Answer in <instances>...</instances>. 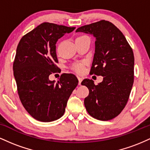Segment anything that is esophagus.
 I'll return each mask as SVG.
<instances>
[{
	"label": "esophagus",
	"mask_w": 150,
	"mask_h": 150,
	"mask_svg": "<svg viewBox=\"0 0 150 150\" xmlns=\"http://www.w3.org/2000/svg\"><path fill=\"white\" fill-rule=\"evenodd\" d=\"M77 78H78V80H79V85H81V82H82V78L81 77H77Z\"/></svg>",
	"instance_id": "obj_1"
}]
</instances>
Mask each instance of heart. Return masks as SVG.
Returning <instances> with one entry per match:
<instances>
[{
  "label": "heart",
  "instance_id": "b5f03b06",
  "mask_svg": "<svg viewBox=\"0 0 150 150\" xmlns=\"http://www.w3.org/2000/svg\"><path fill=\"white\" fill-rule=\"evenodd\" d=\"M74 70H76L78 73H81L83 70V64L82 63H78V64H75L73 67Z\"/></svg>",
  "mask_w": 150,
  "mask_h": 150
}]
</instances>
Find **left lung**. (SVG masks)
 <instances>
[{
  "label": "left lung",
  "mask_w": 150,
  "mask_h": 150,
  "mask_svg": "<svg viewBox=\"0 0 150 150\" xmlns=\"http://www.w3.org/2000/svg\"><path fill=\"white\" fill-rule=\"evenodd\" d=\"M76 32L95 38V50L90 73L103 81L82 82L89 89L84 104L89 114L100 120L113 119L124 108L134 82V55L123 33L111 22L101 21L82 26Z\"/></svg>",
  "instance_id": "left-lung-1"
}]
</instances>
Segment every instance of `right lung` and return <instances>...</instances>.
I'll use <instances>...</instances> for the list:
<instances>
[{"mask_svg": "<svg viewBox=\"0 0 150 150\" xmlns=\"http://www.w3.org/2000/svg\"><path fill=\"white\" fill-rule=\"evenodd\" d=\"M75 29L44 22L22 37L17 47L13 72L19 97L27 112L39 121L61 118L78 84L73 74H63L57 82L49 78L58 70L56 42Z\"/></svg>", "mask_w": 150, "mask_h": 150, "instance_id": "obj_1", "label": "right lung"}]
</instances>
